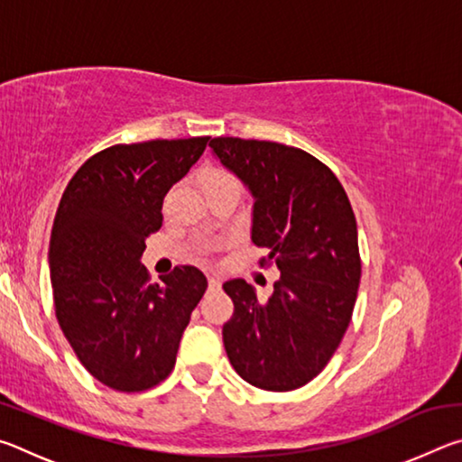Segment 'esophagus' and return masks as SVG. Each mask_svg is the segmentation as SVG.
I'll list each match as a JSON object with an SVG mask.
<instances>
[{
  "instance_id": "obj_1",
  "label": "esophagus",
  "mask_w": 462,
  "mask_h": 462,
  "mask_svg": "<svg viewBox=\"0 0 462 462\" xmlns=\"http://www.w3.org/2000/svg\"><path fill=\"white\" fill-rule=\"evenodd\" d=\"M208 283H209V289H217V287H220V279H217V277H209Z\"/></svg>"
}]
</instances>
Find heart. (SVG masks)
I'll use <instances>...</instances> for the list:
<instances>
[{"mask_svg":"<svg viewBox=\"0 0 462 462\" xmlns=\"http://www.w3.org/2000/svg\"><path fill=\"white\" fill-rule=\"evenodd\" d=\"M199 181H201L203 191L217 189V187H238L236 177L230 175L228 171L224 169H206L199 175Z\"/></svg>","mask_w":462,"mask_h":462,"instance_id":"b5f03b06","label":"heart"}]
</instances>
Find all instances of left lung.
Wrapping results in <instances>:
<instances>
[{"mask_svg":"<svg viewBox=\"0 0 462 462\" xmlns=\"http://www.w3.org/2000/svg\"><path fill=\"white\" fill-rule=\"evenodd\" d=\"M209 146L253 195L250 240L281 273L267 301L245 279L226 281L234 301L222 328L226 355L250 385L303 387L336 353L355 310L361 256L353 208L332 171L300 148L242 138Z\"/></svg>","mask_w":462,"mask_h":462,"instance_id":"1","label":"left lung"}]
</instances>
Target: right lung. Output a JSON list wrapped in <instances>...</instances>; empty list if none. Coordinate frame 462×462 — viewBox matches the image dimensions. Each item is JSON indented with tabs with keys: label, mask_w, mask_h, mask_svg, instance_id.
Wrapping results in <instances>:
<instances>
[{
	"label": "right lung",
	"mask_w": 462,
	"mask_h": 462,
	"mask_svg": "<svg viewBox=\"0 0 462 462\" xmlns=\"http://www.w3.org/2000/svg\"><path fill=\"white\" fill-rule=\"evenodd\" d=\"M209 136L118 144L85 162L54 216L49 264L62 334L93 377L144 391L173 371L191 311L208 289L198 267L148 283L140 259L162 224V198Z\"/></svg>",
	"instance_id": "right-lung-1"
}]
</instances>
